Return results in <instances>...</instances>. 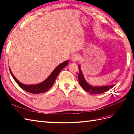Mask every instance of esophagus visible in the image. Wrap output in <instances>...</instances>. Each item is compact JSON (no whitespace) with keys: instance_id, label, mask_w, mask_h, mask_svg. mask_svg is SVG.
<instances>
[{"instance_id":"34e87169","label":"esophagus","mask_w":134,"mask_h":134,"mask_svg":"<svg viewBox=\"0 0 134 134\" xmlns=\"http://www.w3.org/2000/svg\"><path fill=\"white\" fill-rule=\"evenodd\" d=\"M80 59V56L77 54H74L71 57V61L72 62H76Z\"/></svg>"}]
</instances>
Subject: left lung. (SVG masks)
I'll return each instance as SVG.
<instances>
[{"instance_id":"obj_1","label":"left lung","mask_w":134,"mask_h":134,"mask_svg":"<svg viewBox=\"0 0 134 134\" xmlns=\"http://www.w3.org/2000/svg\"><path fill=\"white\" fill-rule=\"evenodd\" d=\"M78 68H79V73L78 75V79H79V84L81 85V86L84 89L85 91L91 94H99L103 93L104 92H106L111 89L112 87L114 86V85H108V86H93L89 84H88L85 79V77L83 75V73L82 72L81 69L80 67V65H78Z\"/></svg>"}]
</instances>
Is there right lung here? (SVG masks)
I'll return each instance as SVG.
<instances>
[{
    "instance_id": "add662e5",
    "label": "right lung",
    "mask_w": 134,
    "mask_h": 134,
    "mask_svg": "<svg viewBox=\"0 0 134 134\" xmlns=\"http://www.w3.org/2000/svg\"><path fill=\"white\" fill-rule=\"evenodd\" d=\"M68 60H66L65 62H64L63 63L60 64L58 66L55 68V69L52 71V72L50 74V75L44 81L39 83V84L34 85H26L23 84V83L17 80L16 78L13 74L10 68L9 67V68L13 79H14L18 85H19L21 89L32 94H40L43 93L44 92H46L50 89V87H51L54 84L55 80L56 79V78L58 76L59 72L61 71V70L63 68L66 66L68 65Z\"/></svg>"
}]
</instances>
